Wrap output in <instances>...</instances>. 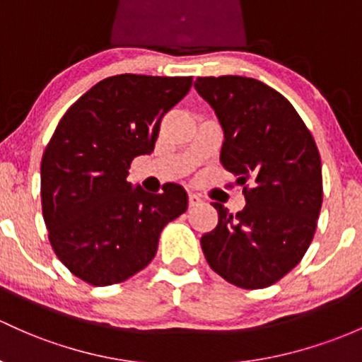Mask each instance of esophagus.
I'll return each mask as SVG.
<instances>
[{
  "label": "esophagus",
  "instance_id": "34e87169",
  "mask_svg": "<svg viewBox=\"0 0 362 362\" xmlns=\"http://www.w3.org/2000/svg\"><path fill=\"white\" fill-rule=\"evenodd\" d=\"M188 204H189V207H197V205L202 204V197H198L197 193H189Z\"/></svg>",
  "mask_w": 362,
  "mask_h": 362
}]
</instances>
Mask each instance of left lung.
Returning a JSON list of instances; mask_svg holds the SVG:
<instances>
[{
  "label": "left lung",
  "mask_w": 362,
  "mask_h": 362,
  "mask_svg": "<svg viewBox=\"0 0 362 362\" xmlns=\"http://www.w3.org/2000/svg\"><path fill=\"white\" fill-rule=\"evenodd\" d=\"M198 95L224 133L221 164L247 205L202 236L209 266L240 288H264L293 269L313 242L322 204L321 158L288 100L252 77H198Z\"/></svg>",
  "instance_id": "obj_1"
}]
</instances>
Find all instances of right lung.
Here are the masks:
<instances>
[{"instance_id": "add662e5", "label": "right lung", "mask_w": 362, "mask_h": 362, "mask_svg": "<svg viewBox=\"0 0 362 362\" xmlns=\"http://www.w3.org/2000/svg\"><path fill=\"white\" fill-rule=\"evenodd\" d=\"M189 88L192 77H107L58 122L41 160L42 217L57 257L89 285H114L148 266L162 229L188 209L182 186L148 193L127 176Z\"/></svg>"}]
</instances>
